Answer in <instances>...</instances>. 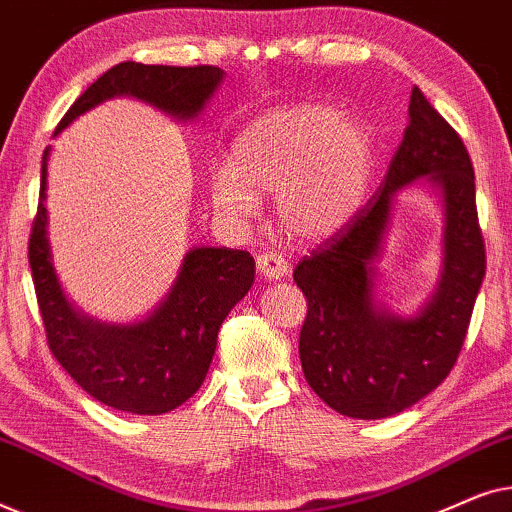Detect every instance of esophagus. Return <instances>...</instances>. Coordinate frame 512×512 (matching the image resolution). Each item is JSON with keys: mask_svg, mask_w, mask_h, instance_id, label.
Instances as JSON below:
<instances>
[{"mask_svg": "<svg viewBox=\"0 0 512 512\" xmlns=\"http://www.w3.org/2000/svg\"><path fill=\"white\" fill-rule=\"evenodd\" d=\"M256 268L258 275L263 279H270V282H277V279L289 275V263H286V258L282 254H275V251H265V254L258 256Z\"/></svg>", "mask_w": 512, "mask_h": 512, "instance_id": "34e87169", "label": "esophagus"}]
</instances>
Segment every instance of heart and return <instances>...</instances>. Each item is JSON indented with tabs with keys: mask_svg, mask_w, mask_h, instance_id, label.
I'll use <instances>...</instances> for the list:
<instances>
[{
	"mask_svg": "<svg viewBox=\"0 0 512 512\" xmlns=\"http://www.w3.org/2000/svg\"><path fill=\"white\" fill-rule=\"evenodd\" d=\"M375 170L363 125L326 104L270 109L251 118L230 146V165L212 174V202L223 219H254L261 198L293 240L338 235L366 202Z\"/></svg>",
	"mask_w": 512,
	"mask_h": 512,
	"instance_id": "obj_1",
	"label": "heart"
}]
</instances>
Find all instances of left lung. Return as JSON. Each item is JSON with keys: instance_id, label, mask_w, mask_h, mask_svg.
I'll return each instance as SVG.
<instances>
[{"instance_id": "1", "label": "left lung", "mask_w": 512, "mask_h": 512, "mask_svg": "<svg viewBox=\"0 0 512 512\" xmlns=\"http://www.w3.org/2000/svg\"><path fill=\"white\" fill-rule=\"evenodd\" d=\"M408 114L380 191L293 270L307 298L298 342L305 380L328 408L354 419L398 415L450 375L487 268L464 142L417 86ZM422 176L444 202V265L423 310L398 318L376 303L374 263L395 195Z\"/></svg>"}]
</instances>
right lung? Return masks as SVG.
Returning <instances> with one entry per match:
<instances>
[{"mask_svg": "<svg viewBox=\"0 0 512 512\" xmlns=\"http://www.w3.org/2000/svg\"><path fill=\"white\" fill-rule=\"evenodd\" d=\"M223 81L212 65L170 67L121 62L76 100L55 128L118 95L149 102L177 121L205 109ZM41 158L39 207L30 235V268L48 347L79 387L114 410L163 415L186 403L212 363L219 328L254 284V258L228 247H195L184 256L170 293L135 324H102L74 310L55 275L46 212V165Z\"/></svg>", "mask_w": 512, "mask_h": 512, "instance_id": "1", "label": "right lung"}]
</instances>
